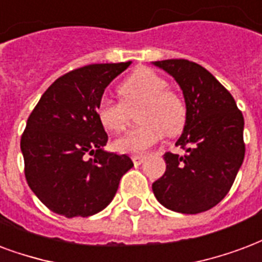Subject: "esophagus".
<instances>
[{
    "label": "esophagus",
    "mask_w": 262,
    "mask_h": 262,
    "mask_svg": "<svg viewBox=\"0 0 262 262\" xmlns=\"http://www.w3.org/2000/svg\"><path fill=\"white\" fill-rule=\"evenodd\" d=\"M132 161H133V163H135L136 166H139V165H141V163L144 162L145 157L144 155H133V157H132Z\"/></svg>",
    "instance_id": "obj_1"
}]
</instances>
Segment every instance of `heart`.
<instances>
[{
  "label": "heart",
  "mask_w": 262,
  "mask_h": 262,
  "mask_svg": "<svg viewBox=\"0 0 262 262\" xmlns=\"http://www.w3.org/2000/svg\"><path fill=\"white\" fill-rule=\"evenodd\" d=\"M169 83L151 69H139L119 86L122 103L101 99L96 114L105 130L118 133L125 129L127 110L138 105L136 118L139 126L118 137L114 148L121 154H143L159 143L165 135L176 136L187 123V108L183 100L167 91Z\"/></svg>",
  "instance_id": "b5f03b06"
}]
</instances>
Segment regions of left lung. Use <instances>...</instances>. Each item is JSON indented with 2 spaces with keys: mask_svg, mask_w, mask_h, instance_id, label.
Returning <instances> with one entry per match:
<instances>
[{
  "mask_svg": "<svg viewBox=\"0 0 262 262\" xmlns=\"http://www.w3.org/2000/svg\"><path fill=\"white\" fill-rule=\"evenodd\" d=\"M174 78L184 96L187 123L166 152L165 174L152 184L158 202L169 210L196 214L221 202L245 158V119L232 95L202 66L184 59L152 61Z\"/></svg>",
  "mask_w": 262,
  "mask_h": 262,
  "instance_id": "obj_1",
  "label": "left lung"
}]
</instances>
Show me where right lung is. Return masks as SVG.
I'll list each match as a JSON object with an SVG mask.
<instances>
[{
  "label": "right lung",
  "instance_id": "obj_1",
  "mask_svg": "<svg viewBox=\"0 0 262 262\" xmlns=\"http://www.w3.org/2000/svg\"><path fill=\"white\" fill-rule=\"evenodd\" d=\"M126 63L89 64L48 88L30 114L20 140L27 184L45 206L67 219L89 217L108 206L133 162L105 151L108 136L96 108ZM88 153L93 155L89 161Z\"/></svg>",
  "mask_w": 262,
  "mask_h": 262
}]
</instances>
